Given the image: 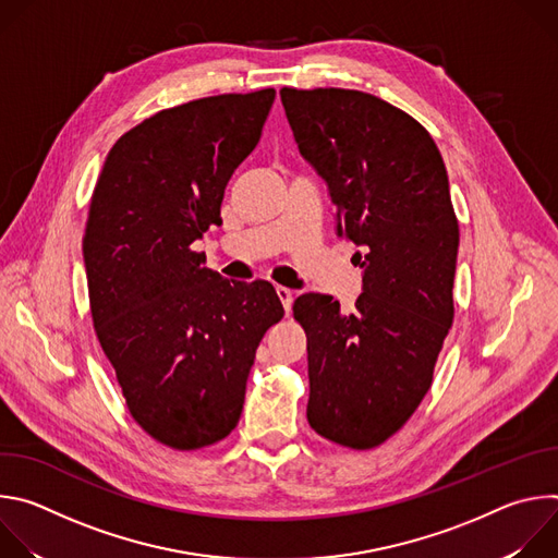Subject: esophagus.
<instances>
[{
    "label": "esophagus",
    "instance_id": "esophagus-1",
    "mask_svg": "<svg viewBox=\"0 0 558 558\" xmlns=\"http://www.w3.org/2000/svg\"><path fill=\"white\" fill-rule=\"evenodd\" d=\"M276 293H278V298H280V302H282L284 311L289 313V311H291V304H293V291L287 289V287H276Z\"/></svg>",
    "mask_w": 558,
    "mask_h": 558
}]
</instances>
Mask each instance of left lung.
<instances>
[{
	"label": "left lung",
	"mask_w": 558,
	"mask_h": 558,
	"mask_svg": "<svg viewBox=\"0 0 558 558\" xmlns=\"http://www.w3.org/2000/svg\"><path fill=\"white\" fill-rule=\"evenodd\" d=\"M280 99L362 267L351 311L323 293L293 302L306 333V420L340 446L373 448L424 400L454 317L459 225L446 166L433 136L379 97L282 88Z\"/></svg>",
	"instance_id": "left-lung-1"
}]
</instances>
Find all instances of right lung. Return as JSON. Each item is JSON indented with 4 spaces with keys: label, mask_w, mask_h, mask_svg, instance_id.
<instances>
[{
    "label": "right lung",
    "mask_w": 558,
    "mask_h": 558,
    "mask_svg": "<svg viewBox=\"0 0 558 558\" xmlns=\"http://www.w3.org/2000/svg\"><path fill=\"white\" fill-rule=\"evenodd\" d=\"M276 90L163 110L106 156L84 265L97 338L132 417L166 446L227 437L267 329L284 315L274 284L227 280L192 252L220 222L225 187L260 141Z\"/></svg>",
    "instance_id": "1"
}]
</instances>
